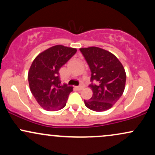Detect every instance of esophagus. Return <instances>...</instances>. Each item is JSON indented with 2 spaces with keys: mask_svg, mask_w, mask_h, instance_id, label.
Returning <instances> with one entry per match:
<instances>
[{
  "mask_svg": "<svg viewBox=\"0 0 155 155\" xmlns=\"http://www.w3.org/2000/svg\"><path fill=\"white\" fill-rule=\"evenodd\" d=\"M83 88H84V87L81 86V85H80V86L76 87V90H81Z\"/></svg>",
  "mask_w": 155,
  "mask_h": 155,
  "instance_id": "1",
  "label": "esophagus"
}]
</instances>
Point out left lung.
<instances>
[{
    "label": "left lung",
    "mask_w": 155,
    "mask_h": 155,
    "mask_svg": "<svg viewBox=\"0 0 155 155\" xmlns=\"http://www.w3.org/2000/svg\"><path fill=\"white\" fill-rule=\"evenodd\" d=\"M79 50L91 71L90 87L93 94L90 100L84 101L85 106L94 111H106L116 104L124 90L126 74L123 65L115 55L101 48Z\"/></svg>",
    "instance_id": "1"
}]
</instances>
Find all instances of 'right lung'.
Returning a JSON list of instances; mask_svg holds the SVG:
<instances>
[{"instance_id": "right-lung-1", "label": "right lung", "mask_w": 155, "mask_h": 155, "mask_svg": "<svg viewBox=\"0 0 155 155\" xmlns=\"http://www.w3.org/2000/svg\"><path fill=\"white\" fill-rule=\"evenodd\" d=\"M76 49L56 45L40 53L30 68L28 82L38 104L47 111L64 108L73 87L61 84L59 70L76 54Z\"/></svg>"}]
</instances>
